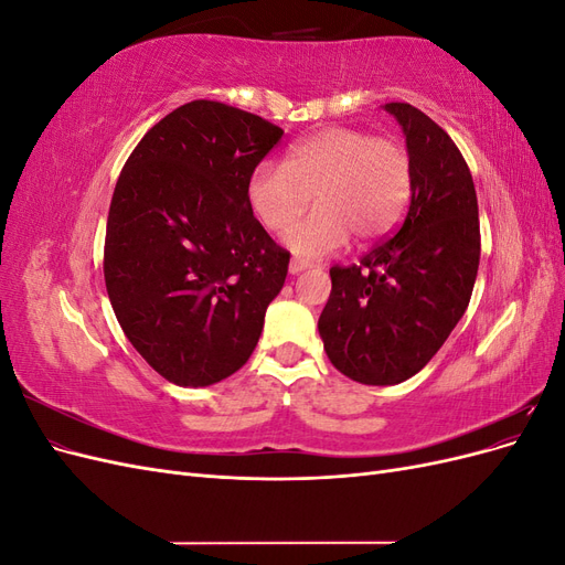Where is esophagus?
<instances>
[{
	"mask_svg": "<svg viewBox=\"0 0 565 565\" xmlns=\"http://www.w3.org/2000/svg\"><path fill=\"white\" fill-rule=\"evenodd\" d=\"M306 268H311V262H303V259H292V262H289V273H292V276H297V273H301Z\"/></svg>",
	"mask_w": 565,
	"mask_h": 565,
	"instance_id": "esophagus-1",
	"label": "esophagus"
}]
</instances>
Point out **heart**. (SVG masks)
I'll use <instances>...</instances> for the list:
<instances>
[{
    "label": "heart",
    "instance_id": "b5f03b06",
    "mask_svg": "<svg viewBox=\"0 0 565 565\" xmlns=\"http://www.w3.org/2000/svg\"><path fill=\"white\" fill-rule=\"evenodd\" d=\"M317 210L297 227L310 195ZM413 195V162L396 139L330 127L285 152L282 164L264 162L247 181V202L268 233H282L299 256H322L349 243L377 241L403 218Z\"/></svg>",
    "mask_w": 565,
    "mask_h": 565
}]
</instances>
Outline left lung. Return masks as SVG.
<instances>
[{
  "label": "left lung",
  "instance_id": "left-lung-1",
  "mask_svg": "<svg viewBox=\"0 0 565 565\" xmlns=\"http://www.w3.org/2000/svg\"><path fill=\"white\" fill-rule=\"evenodd\" d=\"M413 162L403 226L361 264L332 266L318 332L332 365L370 386L401 384L446 344L465 316L481 259L469 167L450 136L409 104H386Z\"/></svg>",
  "mask_w": 565,
  "mask_h": 565
}]
</instances>
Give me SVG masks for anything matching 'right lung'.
Listing matches in <instances>:
<instances>
[{"instance_id": "add662e5", "label": "right lung", "mask_w": 565, "mask_h": 565, "mask_svg": "<svg viewBox=\"0 0 565 565\" xmlns=\"http://www.w3.org/2000/svg\"><path fill=\"white\" fill-rule=\"evenodd\" d=\"M282 129L218 100L162 117L117 179L104 249L119 328L177 386L241 370L285 285L289 252L247 202V181Z\"/></svg>"}]
</instances>
